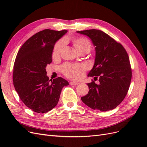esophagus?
<instances>
[{"label": "esophagus", "mask_w": 147, "mask_h": 147, "mask_svg": "<svg viewBox=\"0 0 147 147\" xmlns=\"http://www.w3.org/2000/svg\"><path fill=\"white\" fill-rule=\"evenodd\" d=\"M79 83H77V82H70V85H77V84H78Z\"/></svg>", "instance_id": "esophagus-1"}]
</instances>
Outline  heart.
Listing matches in <instances>:
<instances>
[{"label":"heart","instance_id":"obj_1","mask_svg":"<svg viewBox=\"0 0 147 147\" xmlns=\"http://www.w3.org/2000/svg\"><path fill=\"white\" fill-rule=\"evenodd\" d=\"M72 45L80 53H88L91 49V43L86 38L75 37L70 38ZM64 47V42H57L53 51V57L54 58L59 57ZM61 71L67 77L74 80L80 79L86 69L85 66L81 64H65L61 67Z\"/></svg>","mask_w":147,"mask_h":147}]
</instances>
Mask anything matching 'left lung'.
<instances>
[{"instance_id":"1","label":"left lung","mask_w":147,"mask_h":147,"mask_svg":"<svg viewBox=\"0 0 147 147\" xmlns=\"http://www.w3.org/2000/svg\"><path fill=\"white\" fill-rule=\"evenodd\" d=\"M86 35L95 47V60L88 77H99V84L87 83L88 94L81 97L93 110H113L126 96L131 84L132 71L125 49L108 34L97 29L77 31Z\"/></svg>"}]
</instances>
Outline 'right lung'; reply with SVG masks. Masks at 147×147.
I'll return each instance as SVG.
<instances>
[{"instance_id":"add662e5","label":"right lung","mask_w":147,"mask_h":147,"mask_svg":"<svg viewBox=\"0 0 147 147\" xmlns=\"http://www.w3.org/2000/svg\"><path fill=\"white\" fill-rule=\"evenodd\" d=\"M67 30L45 29L26 40L16 55L13 81L23 103L37 113H46L58 103L62 89L69 85L65 79L49 80L46 67L52 62L55 43Z\"/></svg>"}]
</instances>
